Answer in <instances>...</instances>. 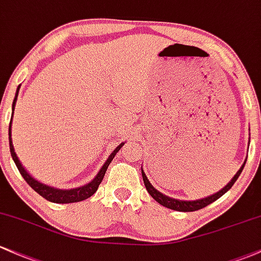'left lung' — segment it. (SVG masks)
<instances>
[{"label": "left lung", "mask_w": 261, "mask_h": 261, "mask_svg": "<svg viewBox=\"0 0 261 261\" xmlns=\"http://www.w3.org/2000/svg\"><path fill=\"white\" fill-rule=\"evenodd\" d=\"M245 162L247 161H244L242 167H240L239 171L236 173V176L230 179V182H229L225 187H223L219 192L212 194V196H208V197H205V198H200V199H196V200H182V199H176V198H172V197L166 196V194H163L160 191H157L156 188L151 185V182L148 181L147 176H146L145 171L142 170V168H141V173H142V179H144L146 190H147L148 193L151 194V197H152L156 202H159L160 204L163 205V207L170 208V210H173V211L194 212V211H198V210H202V208L207 207L208 204H211V203H213L214 200L220 198L223 194L227 193V192L230 190L231 187H233V185L236 183L238 177H239L240 173H242L243 168H244V166H245Z\"/></svg>", "instance_id": "8db88e82"}]
</instances>
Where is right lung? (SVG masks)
<instances>
[{"label": "right lung", "instance_id": "add662e5", "mask_svg": "<svg viewBox=\"0 0 261 261\" xmlns=\"http://www.w3.org/2000/svg\"><path fill=\"white\" fill-rule=\"evenodd\" d=\"M21 87V85H19ZM19 87L17 88V91H16V95H14V99H13V104H12V117H13V113H14V107H16V101H17V96H18V91H19ZM12 117H11V121H10V128H8V139H10V151H11V156H12L14 163H16L17 168H18L19 173L22 174V177L24 178V181L28 183V185L31 186V187L33 188L34 191L37 192V193L39 194V196H42L43 198H45L47 200H49V202H53V203H74V202H80V200H84L89 198V197L93 196L94 193H95L96 190H98L99 185L101 183L102 178H104L105 176V172H107L109 165H110V162L113 161V159L115 157V154L117 153V151L120 150V148L124 146L125 142H121L115 150L111 152L110 156L108 157V160L105 161L104 165H102V167L100 168V171L96 174L95 177H94L93 179H91L90 182L87 183V185L82 186V187H76V188H70V190H59V188H56V187H51V186H48L45 185V183L43 182H39L38 179H36L32 174L28 173V171L25 170L24 166L22 165V162L19 161V159L17 157V153L14 152V147H13V144H12V135H11V126H12Z\"/></svg>", "mask_w": 261, "mask_h": 261}]
</instances>
